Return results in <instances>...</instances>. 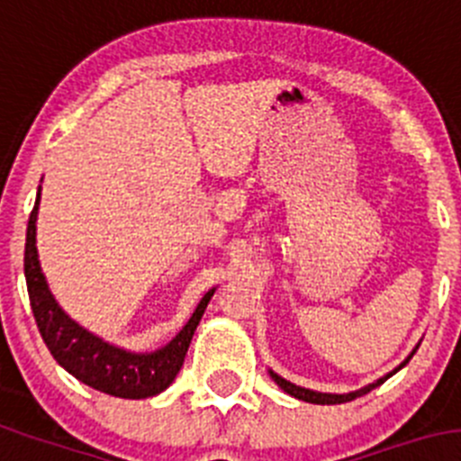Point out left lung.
Here are the masks:
<instances>
[{
  "label": "left lung",
  "mask_w": 461,
  "mask_h": 461,
  "mask_svg": "<svg viewBox=\"0 0 461 461\" xmlns=\"http://www.w3.org/2000/svg\"><path fill=\"white\" fill-rule=\"evenodd\" d=\"M416 349H418V345H416V348H413V352L409 354V357L404 358L402 363H400L398 368H393L388 375H384V377H379L377 382H373V384H368V386L358 388V391H349V393H320V391H311V388L297 386V384L288 382V379H283L281 375H276V373H274V370H269V377H272L274 382H276L278 386H281L283 391H285V393L293 395V398H297V400H303V402H311V404H343V402H352V400H357V398H361V395L370 393L373 388H377L379 384L386 382L388 377H393V375L398 373V370H402L404 366H407L409 358H411L413 354H416Z\"/></svg>",
  "instance_id": "obj_1"
}]
</instances>
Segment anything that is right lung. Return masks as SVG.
<instances>
[{
  "instance_id": "1",
  "label": "right lung",
  "mask_w": 461,
  "mask_h": 461,
  "mask_svg": "<svg viewBox=\"0 0 461 461\" xmlns=\"http://www.w3.org/2000/svg\"><path fill=\"white\" fill-rule=\"evenodd\" d=\"M41 187H38L36 205L32 210L27 226V244H24V278H27L29 302H32L33 318L45 345L57 358L61 368L77 377L86 386L125 400H143L162 393L171 386L176 375L180 373L187 354L192 336L201 322L214 290H208L194 308L192 318L183 329L168 340L164 348L155 352H130L125 348L107 343L100 336L84 329L59 306L52 290L48 285L36 249V219Z\"/></svg>"
}]
</instances>
